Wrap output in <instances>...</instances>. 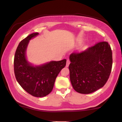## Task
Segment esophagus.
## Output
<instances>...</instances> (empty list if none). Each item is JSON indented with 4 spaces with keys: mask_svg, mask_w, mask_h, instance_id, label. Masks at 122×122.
Listing matches in <instances>:
<instances>
[{
    "mask_svg": "<svg viewBox=\"0 0 122 122\" xmlns=\"http://www.w3.org/2000/svg\"><path fill=\"white\" fill-rule=\"evenodd\" d=\"M69 64H70V61H69V60H66V66L67 67L69 65Z\"/></svg>",
    "mask_w": 122,
    "mask_h": 122,
    "instance_id": "1",
    "label": "esophagus"
}]
</instances>
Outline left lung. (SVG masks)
<instances>
[{
    "label": "left lung",
    "instance_id": "8db88e82",
    "mask_svg": "<svg viewBox=\"0 0 122 122\" xmlns=\"http://www.w3.org/2000/svg\"><path fill=\"white\" fill-rule=\"evenodd\" d=\"M70 80L73 89L89 94L107 82L112 66V53L107 42H99L81 52L70 55Z\"/></svg>",
    "mask_w": 122,
    "mask_h": 122
}]
</instances>
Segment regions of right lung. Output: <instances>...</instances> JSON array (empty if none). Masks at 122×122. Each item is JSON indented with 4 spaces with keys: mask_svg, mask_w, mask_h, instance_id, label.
<instances>
[{
    "mask_svg": "<svg viewBox=\"0 0 122 122\" xmlns=\"http://www.w3.org/2000/svg\"><path fill=\"white\" fill-rule=\"evenodd\" d=\"M38 35L32 33L18 45L15 51L14 66L16 80L27 93L35 97H41L53 90L56 79L66 65L65 59L50 61L40 66L31 65L26 58V50L29 41Z\"/></svg>",
    "mask_w": 122,
    "mask_h": 122,
    "instance_id": "add662e5",
    "label": "right lung"
}]
</instances>
